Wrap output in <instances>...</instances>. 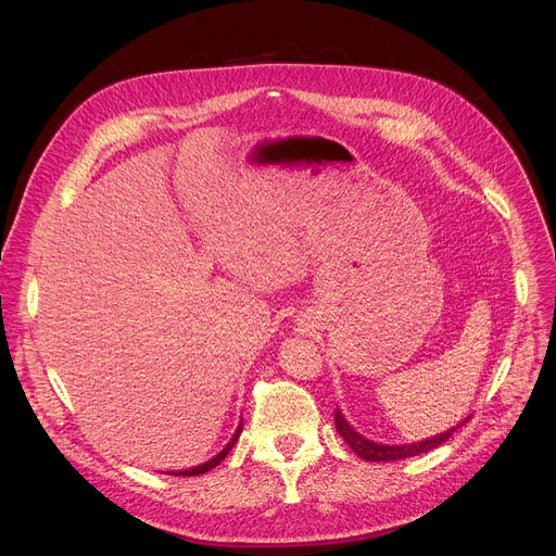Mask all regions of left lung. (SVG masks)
I'll return each mask as SVG.
<instances>
[{"instance_id":"8db88e82","label":"left lung","mask_w":556,"mask_h":556,"mask_svg":"<svg viewBox=\"0 0 556 556\" xmlns=\"http://www.w3.org/2000/svg\"><path fill=\"white\" fill-rule=\"evenodd\" d=\"M336 419V428L338 432L342 434V440L349 444V448H352L358 457L363 459H369V462H396V459H405V457H415V455H421V453H428L437 446H442L448 437L469 419H464L462 424H457L455 428L442 432V434H434V437H428V440L424 442H415V444H403V446H386V444H374L369 440H365L363 434H358L352 426L346 424V419L342 417L340 410H336L333 415Z\"/></svg>"}]
</instances>
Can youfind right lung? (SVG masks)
Instances as JSON below:
<instances>
[{
    "label": "right lung",
    "instance_id": "right-lung-1",
    "mask_svg": "<svg viewBox=\"0 0 556 556\" xmlns=\"http://www.w3.org/2000/svg\"><path fill=\"white\" fill-rule=\"evenodd\" d=\"M241 430H243V424H239V428H237V432H233V437H231V440H229V444L216 455V457H212L210 462H204V464H200V466H193V469H187V471H178V473H175L173 471V476H202V473H207V471H212L214 469V466H218L225 457H227V453L231 451V446L233 444H237V440H239V434H241Z\"/></svg>",
    "mask_w": 556,
    "mask_h": 556
}]
</instances>
